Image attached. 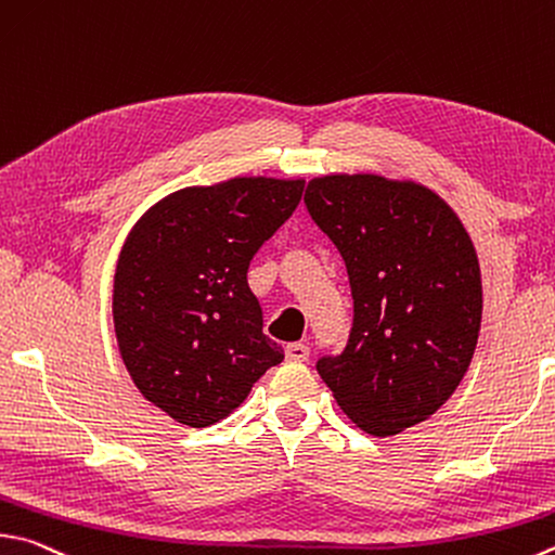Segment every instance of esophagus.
Returning a JSON list of instances; mask_svg holds the SVG:
<instances>
[{"instance_id":"1","label":"esophagus","mask_w":555,"mask_h":555,"mask_svg":"<svg viewBox=\"0 0 555 555\" xmlns=\"http://www.w3.org/2000/svg\"><path fill=\"white\" fill-rule=\"evenodd\" d=\"M308 357H310V349L304 345V341H291V345H286L288 361H306Z\"/></svg>"}]
</instances>
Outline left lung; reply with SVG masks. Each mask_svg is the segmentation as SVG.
I'll use <instances>...</instances> for the list:
<instances>
[{
	"label": "left lung",
	"mask_w": 555,
	"mask_h": 555,
	"mask_svg": "<svg viewBox=\"0 0 555 555\" xmlns=\"http://www.w3.org/2000/svg\"><path fill=\"white\" fill-rule=\"evenodd\" d=\"M304 201L345 259L354 300L347 347L318 359L320 378L369 435L420 425L478 345L482 284L466 228L435 191L378 175L318 177Z\"/></svg>",
	"instance_id": "left-lung-1"
}]
</instances>
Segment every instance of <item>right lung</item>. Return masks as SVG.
Returning <instances> with one entry per match:
<instances>
[{
    "label": "right lung",
    "instance_id": "obj_1",
    "mask_svg": "<svg viewBox=\"0 0 555 555\" xmlns=\"http://www.w3.org/2000/svg\"><path fill=\"white\" fill-rule=\"evenodd\" d=\"M304 186L269 177L189 186L130 230L114 276L118 349L145 400L181 425H216L284 361L261 332L247 269Z\"/></svg>",
    "mask_w": 555,
    "mask_h": 555
}]
</instances>
